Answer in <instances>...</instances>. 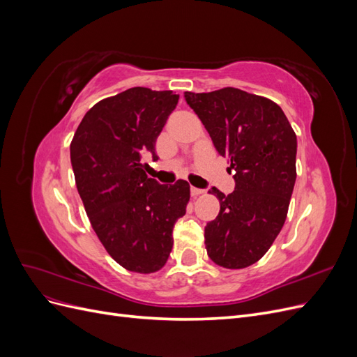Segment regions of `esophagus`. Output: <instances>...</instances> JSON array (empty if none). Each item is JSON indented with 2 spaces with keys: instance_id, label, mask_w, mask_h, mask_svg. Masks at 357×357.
Listing matches in <instances>:
<instances>
[{
  "instance_id": "1",
  "label": "esophagus",
  "mask_w": 357,
  "mask_h": 357,
  "mask_svg": "<svg viewBox=\"0 0 357 357\" xmlns=\"http://www.w3.org/2000/svg\"><path fill=\"white\" fill-rule=\"evenodd\" d=\"M190 193H192V197H199V195H202L204 193V190L202 189H198V188H190Z\"/></svg>"
}]
</instances>
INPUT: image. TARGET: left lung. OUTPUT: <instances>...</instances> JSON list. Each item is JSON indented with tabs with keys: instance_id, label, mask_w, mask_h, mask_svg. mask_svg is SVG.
<instances>
[{
	"instance_id": "1",
	"label": "left lung",
	"mask_w": 357,
	"mask_h": 357,
	"mask_svg": "<svg viewBox=\"0 0 357 357\" xmlns=\"http://www.w3.org/2000/svg\"><path fill=\"white\" fill-rule=\"evenodd\" d=\"M218 153L235 171V190L220 201L205 226V248L214 264L241 269L257 262L282 231L296 180V134L280 107L235 88L185 92Z\"/></svg>"
}]
</instances>
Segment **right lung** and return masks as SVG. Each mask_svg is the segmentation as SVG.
<instances>
[{
    "instance_id": "obj_1",
    "label": "right lung",
    "mask_w": 357,
    "mask_h": 357,
    "mask_svg": "<svg viewBox=\"0 0 357 357\" xmlns=\"http://www.w3.org/2000/svg\"><path fill=\"white\" fill-rule=\"evenodd\" d=\"M172 91L131 88L96 102L70 146L75 186L95 234L128 271L156 273L168 261L172 229L186 214V180L159 185L146 174L143 156L176 109Z\"/></svg>"
}]
</instances>
